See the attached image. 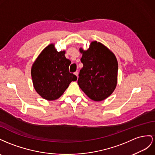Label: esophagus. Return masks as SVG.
I'll list each match as a JSON object with an SVG mask.
<instances>
[{"instance_id": "34e87169", "label": "esophagus", "mask_w": 155, "mask_h": 155, "mask_svg": "<svg viewBox=\"0 0 155 155\" xmlns=\"http://www.w3.org/2000/svg\"><path fill=\"white\" fill-rule=\"evenodd\" d=\"M74 74L76 75V76L77 77V78H78V71H75L74 73Z\"/></svg>"}]
</instances>
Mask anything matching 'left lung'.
Masks as SVG:
<instances>
[{"instance_id":"8db88e82","label":"left lung","mask_w":155,"mask_h":155,"mask_svg":"<svg viewBox=\"0 0 155 155\" xmlns=\"http://www.w3.org/2000/svg\"><path fill=\"white\" fill-rule=\"evenodd\" d=\"M81 59L83 68L78 74V84L85 94L95 101L107 99L117 85L118 64L114 53L103 44L92 41L84 51Z\"/></svg>"}]
</instances>
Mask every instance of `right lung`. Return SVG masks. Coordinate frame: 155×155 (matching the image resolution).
Masks as SVG:
<instances>
[{"label": "right lung", "mask_w": 155, "mask_h": 155, "mask_svg": "<svg viewBox=\"0 0 155 155\" xmlns=\"http://www.w3.org/2000/svg\"><path fill=\"white\" fill-rule=\"evenodd\" d=\"M65 52H58L53 44L44 48L34 61L31 69L33 85L43 99L53 101L60 97L72 81L77 77L69 71L71 61Z\"/></svg>", "instance_id": "1"}]
</instances>
